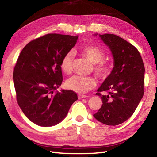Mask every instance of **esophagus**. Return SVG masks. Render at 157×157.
Wrapping results in <instances>:
<instances>
[{"label":"esophagus","mask_w":157,"mask_h":157,"mask_svg":"<svg viewBox=\"0 0 157 157\" xmlns=\"http://www.w3.org/2000/svg\"><path fill=\"white\" fill-rule=\"evenodd\" d=\"M89 95H82V94L78 95V98H79V99H82V98H89Z\"/></svg>","instance_id":"esophagus-1"}]
</instances>
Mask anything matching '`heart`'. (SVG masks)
Returning a JSON list of instances; mask_svg holds the SVG:
<instances>
[{
	"mask_svg": "<svg viewBox=\"0 0 157 157\" xmlns=\"http://www.w3.org/2000/svg\"><path fill=\"white\" fill-rule=\"evenodd\" d=\"M80 52L90 62L94 63V71L95 75L101 79H105L110 75L112 71V65L105 58V52L96 46H86L80 48ZM74 52L70 50L63 55L61 61L60 66L62 71L66 74H70L73 71ZM96 80L92 77L74 75L69 78L66 82L68 89L73 91L86 93L91 91L96 86Z\"/></svg>",
	"mask_w": 157,
	"mask_h": 157,
	"instance_id": "obj_1",
	"label": "heart"
}]
</instances>
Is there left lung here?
<instances>
[{
    "label": "left lung",
    "instance_id": "8db88e82",
    "mask_svg": "<svg viewBox=\"0 0 157 157\" xmlns=\"http://www.w3.org/2000/svg\"><path fill=\"white\" fill-rule=\"evenodd\" d=\"M99 36L111 50L114 67L98 89L96 95L102 98V105L94 116L100 123L115 126L129 119L142 99L145 67L140 52L132 44L113 34Z\"/></svg>",
    "mask_w": 157,
    "mask_h": 157
}]
</instances>
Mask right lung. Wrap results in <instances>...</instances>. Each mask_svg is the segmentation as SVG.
<instances>
[{"mask_svg": "<svg viewBox=\"0 0 157 157\" xmlns=\"http://www.w3.org/2000/svg\"><path fill=\"white\" fill-rule=\"evenodd\" d=\"M78 38L48 34L29 42L20 53L13 73L17 100L23 113L37 125L60 123L78 99L71 90L54 92L63 81L61 61Z\"/></svg>", "mask_w": 157, "mask_h": 157, "instance_id": "1", "label": "right lung"}]
</instances>
